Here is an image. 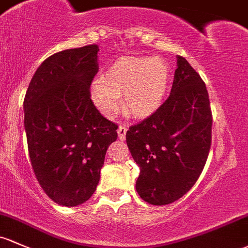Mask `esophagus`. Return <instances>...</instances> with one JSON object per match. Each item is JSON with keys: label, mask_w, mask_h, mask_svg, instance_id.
Here are the masks:
<instances>
[{"label": "esophagus", "mask_w": 248, "mask_h": 248, "mask_svg": "<svg viewBox=\"0 0 248 248\" xmlns=\"http://www.w3.org/2000/svg\"><path fill=\"white\" fill-rule=\"evenodd\" d=\"M126 131H127V126L126 125H119L118 130H117V134H118V137L121 140H124L125 136H126Z\"/></svg>", "instance_id": "34e87169"}]
</instances>
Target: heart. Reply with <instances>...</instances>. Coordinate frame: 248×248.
<instances>
[{
	"mask_svg": "<svg viewBox=\"0 0 248 248\" xmlns=\"http://www.w3.org/2000/svg\"><path fill=\"white\" fill-rule=\"evenodd\" d=\"M170 84L167 63L151 57H123L106 68L102 78L91 85V98L98 110L113 117L122 106L136 117L155 112Z\"/></svg>",
	"mask_w": 248,
	"mask_h": 248,
	"instance_id": "b5f03b06",
	"label": "heart"
}]
</instances>
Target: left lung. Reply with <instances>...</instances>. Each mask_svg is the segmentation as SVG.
Masks as SVG:
<instances>
[{
	"mask_svg": "<svg viewBox=\"0 0 248 248\" xmlns=\"http://www.w3.org/2000/svg\"><path fill=\"white\" fill-rule=\"evenodd\" d=\"M212 123L206 85L177 55L168 99L126 132L127 146L140 169L136 190L145 202L164 206L190 190L208 157Z\"/></svg>",
	"mask_w": 248,
	"mask_h": 248,
	"instance_id": "left-lung-1",
	"label": "left lung"
}]
</instances>
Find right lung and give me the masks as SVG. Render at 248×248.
<instances>
[{"label":"right lung","instance_id":"obj_1","mask_svg":"<svg viewBox=\"0 0 248 248\" xmlns=\"http://www.w3.org/2000/svg\"><path fill=\"white\" fill-rule=\"evenodd\" d=\"M97 45L61 50L34 73L25 130L34 174L55 203L76 207L95 191L117 125L100 114L90 86L98 72Z\"/></svg>","mask_w":248,"mask_h":248}]
</instances>
